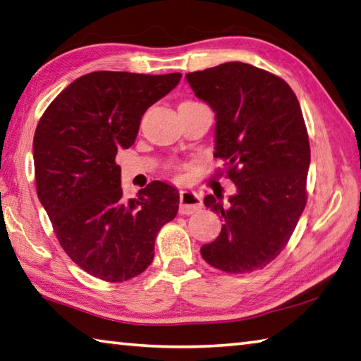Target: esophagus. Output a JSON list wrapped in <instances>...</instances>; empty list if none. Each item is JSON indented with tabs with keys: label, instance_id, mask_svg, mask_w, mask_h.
Instances as JSON below:
<instances>
[{
	"label": "esophagus",
	"instance_id": "1",
	"mask_svg": "<svg viewBox=\"0 0 361 361\" xmlns=\"http://www.w3.org/2000/svg\"><path fill=\"white\" fill-rule=\"evenodd\" d=\"M202 208V199L192 191H181L180 192V213L181 214H192Z\"/></svg>",
	"mask_w": 361,
	"mask_h": 361
}]
</instances>
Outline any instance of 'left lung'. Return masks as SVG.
I'll use <instances>...</instances> for the list:
<instances>
[{
  "instance_id": "8db88e82",
  "label": "left lung",
  "mask_w": 361,
  "mask_h": 361,
  "mask_svg": "<svg viewBox=\"0 0 361 361\" xmlns=\"http://www.w3.org/2000/svg\"><path fill=\"white\" fill-rule=\"evenodd\" d=\"M186 80L216 114L214 156L237 186L227 205L212 194L203 200L224 224L202 257L226 273L260 270L286 247L307 200L311 152L300 102L283 78L240 61Z\"/></svg>"
}]
</instances>
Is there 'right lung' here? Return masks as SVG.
<instances>
[{
    "mask_svg": "<svg viewBox=\"0 0 361 361\" xmlns=\"http://www.w3.org/2000/svg\"><path fill=\"white\" fill-rule=\"evenodd\" d=\"M180 78L91 72L64 88L37 123V197L61 247L91 276L123 283L145 271L156 235L178 213V191L162 181L124 200L115 158L134 145L143 114Z\"/></svg>",
    "mask_w": 361,
    "mask_h": 361,
    "instance_id": "right-lung-1",
    "label": "right lung"
}]
</instances>
